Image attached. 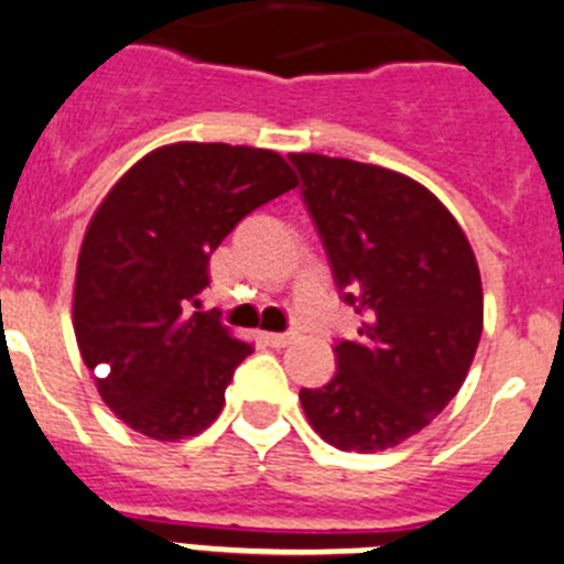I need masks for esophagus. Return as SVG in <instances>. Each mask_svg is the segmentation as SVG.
Masks as SVG:
<instances>
[{
	"label": "esophagus",
	"instance_id": "obj_1",
	"mask_svg": "<svg viewBox=\"0 0 564 564\" xmlns=\"http://www.w3.org/2000/svg\"><path fill=\"white\" fill-rule=\"evenodd\" d=\"M261 339H264L270 347H286L292 345L294 334H270V330H267V334H261Z\"/></svg>",
	"mask_w": 564,
	"mask_h": 564
}]
</instances>
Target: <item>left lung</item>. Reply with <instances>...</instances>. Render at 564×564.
Returning <instances> with one entry per match:
<instances>
[{"label": "left lung", "mask_w": 564, "mask_h": 564, "mask_svg": "<svg viewBox=\"0 0 564 564\" xmlns=\"http://www.w3.org/2000/svg\"><path fill=\"white\" fill-rule=\"evenodd\" d=\"M336 286L361 317L336 376L300 389L328 445L376 454L423 431L456 398L484 328V292L465 230L401 172L292 152Z\"/></svg>", "instance_id": "1"}]
</instances>
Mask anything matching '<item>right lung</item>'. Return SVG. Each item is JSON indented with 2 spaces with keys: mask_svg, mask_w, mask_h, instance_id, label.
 Instances as JSON below:
<instances>
[{
  "mask_svg": "<svg viewBox=\"0 0 564 564\" xmlns=\"http://www.w3.org/2000/svg\"><path fill=\"white\" fill-rule=\"evenodd\" d=\"M294 186L272 150L177 141L147 152L105 194L77 256L72 323L99 398L124 425L177 442L219 417L252 345L192 306L208 286L210 252Z\"/></svg>",
  "mask_w": 564,
  "mask_h": 564,
  "instance_id": "1",
  "label": "right lung"
}]
</instances>
